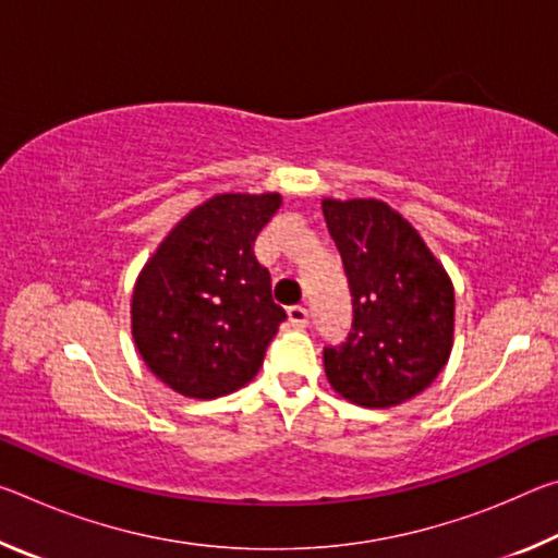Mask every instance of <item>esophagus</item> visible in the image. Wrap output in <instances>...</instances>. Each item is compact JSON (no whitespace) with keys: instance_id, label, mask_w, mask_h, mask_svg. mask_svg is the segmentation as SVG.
Masks as SVG:
<instances>
[{"instance_id":"1","label":"esophagus","mask_w":558,"mask_h":558,"mask_svg":"<svg viewBox=\"0 0 558 558\" xmlns=\"http://www.w3.org/2000/svg\"><path fill=\"white\" fill-rule=\"evenodd\" d=\"M288 323H290L292 327H298V329L307 327V325H310V313H307V307H302V305L290 307V310H288Z\"/></svg>"}]
</instances>
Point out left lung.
<instances>
[{
	"instance_id": "obj_1",
	"label": "left lung",
	"mask_w": 558,
	"mask_h": 558,
	"mask_svg": "<svg viewBox=\"0 0 558 558\" xmlns=\"http://www.w3.org/2000/svg\"><path fill=\"white\" fill-rule=\"evenodd\" d=\"M352 290L347 342L325 349L332 389L364 409L418 396L448 364L456 290L421 233L379 199H323Z\"/></svg>"
}]
</instances>
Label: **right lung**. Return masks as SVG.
<instances>
[{
	"label": "right lung",
	"mask_w": 558,
	"mask_h": 558,
	"mask_svg": "<svg viewBox=\"0 0 558 558\" xmlns=\"http://www.w3.org/2000/svg\"><path fill=\"white\" fill-rule=\"evenodd\" d=\"M282 196L216 194L179 221L132 290V339L147 369L189 399H219L258 374L286 319L253 241Z\"/></svg>",
	"instance_id": "add662e5"
}]
</instances>
